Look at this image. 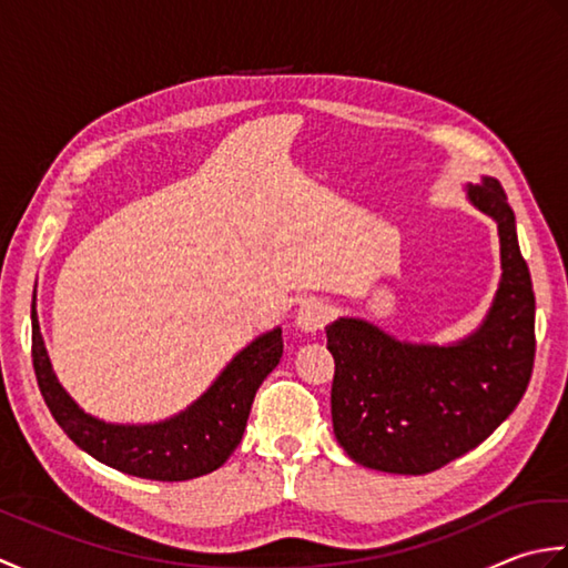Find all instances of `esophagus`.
<instances>
[{"instance_id":"obj_1","label":"esophagus","mask_w":568,"mask_h":568,"mask_svg":"<svg viewBox=\"0 0 568 568\" xmlns=\"http://www.w3.org/2000/svg\"><path fill=\"white\" fill-rule=\"evenodd\" d=\"M334 315L332 305L322 297H307L303 300V305L297 310V327H303L305 332H317L327 324Z\"/></svg>"}]
</instances>
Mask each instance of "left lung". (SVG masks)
Wrapping results in <instances>:
<instances>
[{"instance_id": "left-lung-1", "label": "left lung", "mask_w": 568, "mask_h": 568, "mask_svg": "<svg viewBox=\"0 0 568 568\" xmlns=\"http://www.w3.org/2000/svg\"><path fill=\"white\" fill-rule=\"evenodd\" d=\"M468 197L500 234L503 281L484 327L456 346L400 344L361 320L327 327L334 434L361 466L432 474L488 439L532 378L535 291L515 214L496 178Z\"/></svg>"}]
</instances>
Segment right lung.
Instances as JSON below:
<instances>
[{
  "label": "right lung",
  "mask_w": 568,
  "mask_h": 568,
  "mask_svg": "<svg viewBox=\"0 0 568 568\" xmlns=\"http://www.w3.org/2000/svg\"><path fill=\"white\" fill-rule=\"evenodd\" d=\"M281 356L283 334L273 329L248 344L183 415L161 425H104L84 415L58 385L31 307L33 371L51 415L80 449L139 478L190 480L220 468L244 437L253 397Z\"/></svg>",
  "instance_id": "obj_1"
}]
</instances>
